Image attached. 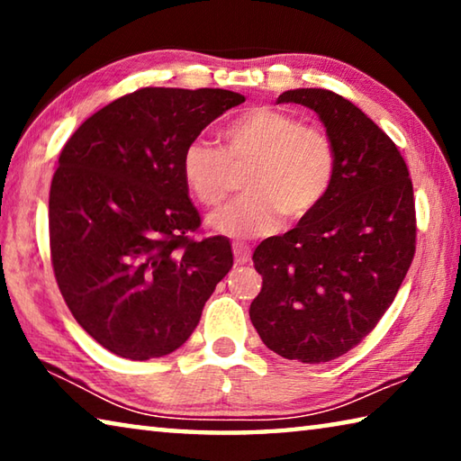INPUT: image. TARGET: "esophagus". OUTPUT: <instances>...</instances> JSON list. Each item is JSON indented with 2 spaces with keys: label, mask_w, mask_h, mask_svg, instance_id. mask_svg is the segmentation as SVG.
I'll list each match as a JSON object with an SVG mask.
<instances>
[{
  "label": "esophagus",
  "mask_w": 461,
  "mask_h": 461,
  "mask_svg": "<svg viewBox=\"0 0 461 461\" xmlns=\"http://www.w3.org/2000/svg\"><path fill=\"white\" fill-rule=\"evenodd\" d=\"M231 249H233V258H236L238 264H246V262H249V258H252V248H249L248 244L233 241Z\"/></svg>",
  "instance_id": "obj_1"
}]
</instances>
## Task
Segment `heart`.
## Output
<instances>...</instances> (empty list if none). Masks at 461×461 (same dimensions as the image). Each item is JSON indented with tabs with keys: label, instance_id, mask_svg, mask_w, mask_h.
I'll return each mask as SVG.
<instances>
[{
	"label": "heart",
	"instance_id": "1",
	"mask_svg": "<svg viewBox=\"0 0 461 461\" xmlns=\"http://www.w3.org/2000/svg\"><path fill=\"white\" fill-rule=\"evenodd\" d=\"M223 148L194 138L183 148L181 175L201 205L221 203L231 168H244L241 193L209 215V228L228 238H256L276 228L278 217L299 221L330 193L338 156L323 130L303 126L283 109L260 105L231 120Z\"/></svg>",
	"mask_w": 461,
	"mask_h": 461
}]
</instances>
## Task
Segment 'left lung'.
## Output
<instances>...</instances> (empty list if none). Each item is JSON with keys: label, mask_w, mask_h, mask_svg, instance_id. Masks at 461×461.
I'll use <instances>...</instances> for the list:
<instances>
[{"label": "left lung", "mask_w": 461, "mask_h": 461, "mask_svg": "<svg viewBox=\"0 0 461 461\" xmlns=\"http://www.w3.org/2000/svg\"><path fill=\"white\" fill-rule=\"evenodd\" d=\"M331 138L338 170L327 197L291 231L254 249L262 288L249 319L272 352L321 364L349 352L393 305L415 256V199L407 162L352 101L293 89Z\"/></svg>", "instance_id": "1"}]
</instances>
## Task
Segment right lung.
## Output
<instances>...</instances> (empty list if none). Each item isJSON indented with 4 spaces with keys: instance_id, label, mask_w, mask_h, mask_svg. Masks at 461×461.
Wrapping results in <instances>:
<instances>
[{
    "instance_id": "add662e5",
    "label": "right lung",
    "mask_w": 461,
    "mask_h": 461,
    "mask_svg": "<svg viewBox=\"0 0 461 461\" xmlns=\"http://www.w3.org/2000/svg\"><path fill=\"white\" fill-rule=\"evenodd\" d=\"M246 97L144 87L93 113L59 156L49 199L54 276L85 331L109 352H175L228 275L221 236L201 225L181 175L183 148Z\"/></svg>"
}]
</instances>
